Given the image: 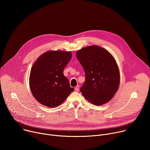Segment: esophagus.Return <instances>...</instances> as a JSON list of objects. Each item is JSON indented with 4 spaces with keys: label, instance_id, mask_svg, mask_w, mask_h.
Instances as JSON below:
<instances>
[{
    "label": "esophagus",
    "instance_id": "34e87169",
    "mask_svg": "<svg viewBox=\"0 0 150 150\" xmlns=\"http://www.w3.org/2000/svg\"><path fill=\"white\" fill-rule=\"evenodd\" d=\"M74 90L76 91H79V86H76V87H75V88H74Z\"/></svg>",
    "mask_w": 150,
    "mask_h": 150
}]
</instances>
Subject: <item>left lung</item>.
Returning a JSON list of instances; mask_svg holds the SVG:
<instances>
[{"instance_id": "1", "label": "left lung", "mask_w": 150, "mask_h": 150, "mask_svg": "<svg viewBox=\"0 0 150 150\" xmlns=\"http://www.w3.org/2000/svg\"><path fill=\"white\" fill-rule=\"evenodd\" d=\"M76 56L85 73V81L80 88L83 97L97 106L109 101L118 91L120 82L114 57L96 45L78 50Z\"/></svg>"}]
</instances>
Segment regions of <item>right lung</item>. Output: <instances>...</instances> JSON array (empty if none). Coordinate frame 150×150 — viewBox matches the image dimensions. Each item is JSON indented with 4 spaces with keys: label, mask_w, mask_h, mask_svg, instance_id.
Masks as SVG:
<instances>
[{
    "label": "right lung",
    "mask_w": 150,
    "mask_h": 150,
    "mask_svg": "<svg viewBox=\"0 0 150 150\" xmlns=\"http://www.w3.org/2000/svg\"><path fill=\"white\" fill-rule=\"evenodd\" d=\"M71 57V52L47 51L33 65L30 88L33 96L41 105L49 108L58 106L74 91L63 73Z\"/></svg>",
    "instance_id": "add662e5"
}]
</instances>
